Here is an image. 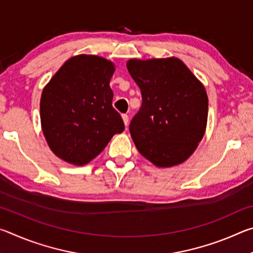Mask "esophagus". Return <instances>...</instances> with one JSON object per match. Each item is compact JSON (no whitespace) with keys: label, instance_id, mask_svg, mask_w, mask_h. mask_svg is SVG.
I'll return each mask as SVG.
<instances>
[{"label":"esophagus","instance_id":"esophagus-1","mask_svg":"<svg viewBox=\"0 0 253 253\" xmlns=\"http://www.w3.org/2000/svg\"><path fill=\"white\" fill-rule=\"evenodd\" d=\"M122 117H123L124 124H125V125L127 126V125H128V122H129V117H128V115H127V114H123Z\"/></svg>","mask_w":253,"mask_h":253}]
</instances>
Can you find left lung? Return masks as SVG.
Wrapping results in <instances>:
<instances>
[{"label": "left lung", "mask_w": 253, "mask_h": 253, "mask_svg": "<svg viewBox=\"0 0 253 253\" xmlns=\"http://www.w3.org/2000/svg\"><path fill=\"white\" fill-rule=\"evenodd\" d=\"M127 69L142 93V106L129 124L137 149L160 168L181 164L195 151L207 127L203 84L176 58L131 59Z\"/></svg>", "instance_id": "left-lung-1"}]
</instances>
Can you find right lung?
<instances>
[{"label": "right lung", "instance_id": "add662e5", "mask_svg": "<svg viewBox=\"0 0 253 253\" xmlns=\"http://www.w3.org/2000/svg\"><path fill=\"white\" fill-rule=\"evenodd\" d=\"M113 62L96 55H77L63 63L42 91L41 125L55 155L84 165L104 151L124 130L114 108L109 81Z\"/></svg>", "mask_w": 253, "mask_h": 253}]
</instances>
